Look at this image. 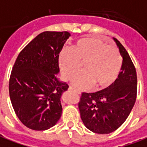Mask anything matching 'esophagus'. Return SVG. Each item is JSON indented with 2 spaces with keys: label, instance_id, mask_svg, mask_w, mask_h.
<instances>
[{
  "label": "esophagus",
  "instance_id": "esophagus-1",
  "mask_svg": "<svg viewBox=\"0 0 147 147\" xmlns=\"http://www.w3.org/2000/svg\"><path fill=\"white\" fill-rule=\"evenodd\" d=\"M69 90H70V91H74V92H76V93H77V94H79V95H80V94H81V91H78V90H76V89H74V88H71V87H70V88H69Z\"/></svg>",
  "mask_w": 147,
  "mask_h": 147
}]
</instances>
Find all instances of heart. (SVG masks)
Returning a JSON list of instances; mask_svg holds the SVG:
<instances>
[{
  "label": "heart",
  "instance_id": "obj_1",
  "mask_svg": "<svg viewBox=\"0 0 147 147\" xmlns=\"http://www.w3.org/2000/svg\"><path fill=\"white\" fill-rule=\"evenodd\" d=\"M84 71L74 78L73 84L80 88L108 87L117 79L123 59L119 50L98 37L78 40L68 50L59 56V64L63 77L69 80L80 71Z\"/></svg>",
  "mask_w": 147,
  "mask_h": 147
}]
</instances>
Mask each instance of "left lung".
Listing matches in <instances>:
<instances>
[{
    "instance_id": "1",
    "label": "left lung",
    "mask_w": 147,
    "mask_h": 147,
    "mask_svg": "<svg viewBox=\"0 0 147 147\" xmlns=\"http://www.w3.org/2000/svg\"><path fill=\"white\" fill-rule=\"evenodd\" d=\"M123 56L119 76L108 88L94 93L83 92L78 103L85 127L97 134H109L129 116L137 97V74L128 52L117 39Z\"/></svg>"
}]
</instances>
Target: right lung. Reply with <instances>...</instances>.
I'll return each instance as SVG.
<instances>
[{"label":"right lung","instance_id":"obj_1","mask_svg":"<svg viewBox=\"0 0 147 147\" xmlns=\"http://www.w3.org/2000/svg\"><path fill=\"white\" fill-rule=\"evenodd\" d=\"M71 34L44 32L16 58L9 79V96L20 122L34 131H45L62 114L61 95L69 86L58 80L59 54Z\"/></svg>","mask_w":147,"mask_h":147}]
</instances>
